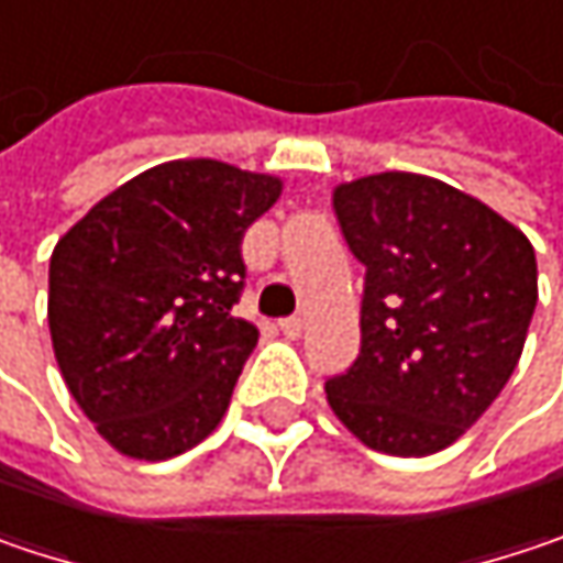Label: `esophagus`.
I'll list each match as a JSON object with an SVG mask.
<instances>
[{
  "mask_svg": "<svg viewBox=\"0 0 563 563\" xmlns=\"http://www.w3.org/2000/svg\"><path fill=\"white\" fill-rule=\"evenodd\" d=\"M278 330H282L288 340H298L303 333V320L301 317H285V320H278Z\"/></svg>",
  "mask_w": 563,
  "mask_h": 563,
  "instance_id": "obj_1",
  "label": "esophagus"
}]
</instances>
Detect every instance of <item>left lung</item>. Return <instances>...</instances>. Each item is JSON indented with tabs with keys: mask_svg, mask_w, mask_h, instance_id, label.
<instances>
[{
	"mask_svg": "<svg viewBox=\"0 0 563 563\" xmlns=\"http://www.w3.org/2000/svg\"><path fill=\"white\" fill-rule=\"evenodd\" d=\"M333 208L365 265V298L362 352L327 382V400L375 452H442L519 365L539 301L536 250L474 195L417 173L342 181Z\"/></svg>",
	"mask_w": 563,
	"mask_h": 563,
	"instance_id": "1",
	"label": "left lung"
}]
</instances>
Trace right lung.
I'll list each match as a JSON object with an SVG mask.
<instances>
[{
  "label": "right lung",
  "mask_w": 563,
  "mask_h": 563,
  "mask_svg": "<svg viewBox=\"0 0 563 563\" xmlns=\"http://www.w3.org/2000/svg\"><path fill=\"white\" fill-rule=\"evenodd\" d=\"M282 179L169 159L104 195L54 246L47 323L60 375L101 439L166 462L208 439L260 330L233 317L250 223Z\"/></svg>",
  "instance_id": "right-lung-1"
}]
</instances>
